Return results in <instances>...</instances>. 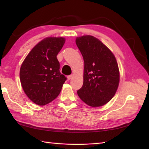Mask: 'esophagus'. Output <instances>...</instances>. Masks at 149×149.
Wrapping results in <instances>:
<instances>
[{
    "mask_svg": "<svg viewBox=\"0 0 149 149\" xmlns=\"http://www.w3.org/2000/svg\"><path fill=\"white\" fill-rule=\"evenodd\" d=\"M73 76H74V75H73L72 74V75H68V76L67 77V79H68V80H70L73 77Z\"/></svg>",
    "mask_w": 149,
    "mask_h": 149,
    "instance_id": "esophagus-1",
    "label": "esophagus"
}]
</instances>
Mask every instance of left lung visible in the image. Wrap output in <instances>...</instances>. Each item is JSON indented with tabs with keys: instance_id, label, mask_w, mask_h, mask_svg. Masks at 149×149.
Segmentation results:
<instances>
[{
	"instance_id": "8db88e82",
	"label": "left lung",
	"mask_w": 149,
	"mask_h": 149,
	"mask_svg": "<svg viewBox=\"0 0 149 149\" xmlns=\"http://www.w3.org/2000/svg\"><path fill=\"white\" fill-rule=\"evenodd\" d=\"M75 43L84 62L83 85L77 94L91 107L102 106L115 95L120 81L118 63L112 52L93 36L77 37Z\"/></svg>"
}]
</instances>
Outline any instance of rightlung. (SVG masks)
<instances>
[{
    "label": "right lung",
    "instance_id": "1",
    "mask_svg": "<svg viewBox=\"0 0 149 149\" xmlns=\"http://www.w3.org/2000/svg\"><path fill=\"white\" fill-rule=\"evenodd\" d=\"M65 42L63 37L46 38L34 47L22 63L20 70L22 88L38 105H45L54 100L66 80L60 73L57 59Z\"/></svg>",
    "mask_w": 149,
    "mask_h": 149
}]
</instances>
